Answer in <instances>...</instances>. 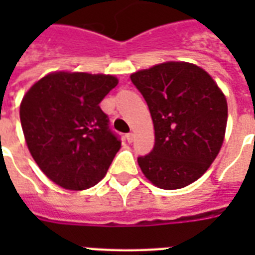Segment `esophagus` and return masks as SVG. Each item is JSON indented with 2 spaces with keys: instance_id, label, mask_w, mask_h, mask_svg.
I'll return each mask as SVG.
<instances>
[{
  "instance_id": "1",
  "label": "esophagus",
  "mask_w": 255,
  "mask_h": 255,
  "mask_svg": "<svg viewBox=\"0 0 255 255\" xmlns=\"http://www.w3.org/2000/svg\"><path fill=\"white\" fill-rule=\"evenodd\" d=\"M126 139H127L128 143H132V141H133V139H135V133L129 132V133H127V135H126Z\"/></svg>"
}]
</instances>
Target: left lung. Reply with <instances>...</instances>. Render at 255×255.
Returning a JSON list of instances; mask_svg holds the SVG:
<instances>
[{"label":"left lung","mask_w":255,"mask_h":255,"mask_svg":"<svg viewBox=\"0 0 255 255\" xmlns=\"http://www.w3.org/2000/svg\"><path fill=\"white\" fill-rule=\"evenodd\" d=\"M151 112L155 145L137 159L160 189H181L201 177L225 139V94L205 70L189 62H164L131 74Z\"/></svg>","instance_id":"left-lung-1"}]
</instances>
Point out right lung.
I'll return each mask as SVG.
<instances>
[{
  "instance_id": "add662e5",
  "label": "right lung",
  "mask_w": 255,
  "mask_h": 255,
  "mask_svg": "<svg viewBox=\"0 0 255 255\" xmlns=\"http://www.w3.org/2000/svg\"><path fill=\"white\" fill-rule=\"evenodd\" d=\"M118 83L106 74L53 71L22 98L19 118L30 155L63 189L96 185L122 147L99 107Z\"/></svg>"
}]
</instances>
